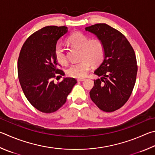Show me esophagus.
Here are the masks:
<instances>
[{
  "label": "esophagus",
  "instance_id": "34e87169",
  "mask_svg": "<svg viewBox=\"0 0 155 155\" xmlns=\"http://www.w3.org/2000/svg\"><path fill=\"white\" fill-rule=\"evenodd\" d=\"M85 80V78H78V79H77L78 81H83Z\"/></svg>",
  "mask_w": 155,
  "mask_h": 155
}]
</instances>
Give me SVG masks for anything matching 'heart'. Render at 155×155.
I'll list each match as a JSON object with an SVG mask.
<instances>
[{
  "label": "heart",
  "mask_w": 155,
  "mask_h": 155,
  "mask_svg": "<svg viewBox=\"0 0 155 155\" xmlns=\"http://www.w3.org/2000/svg\"><path fill=\"white\" fill-rule=\"evenodd\" d=\"M68 42L72 46L81 49V59L78 63L72 64L67 69L66 73L69 77L82 78L85 77L93 65H97L104 58V47L99 39H91L88 36L81 32L72 34L68 38ZM55 56L58 63L65 65L68 62L66 54L62 45L58 44L55 47Z\"/></svg>",
  "instance_id": "b5f03b06"
}]
</instances>
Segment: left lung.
<instances>
[{"instance_id": "obj_1", "label": "left lung", "mask_w": 155, "mask_h": 155, "mask_svg": "<svg viewBox=\"0 0 155 155\" xmlns=\"http://www.w3.org/2000/svg\"><path fill=\"white\" fill-rule=\"evenodd\" d=\"M104 47L105 55L94 74L90 97L100 110L107 112L119 109L127 102L136 83L137 66L134 50L119 31L106 24L86 27Z\"/></svg>"}]
</instances>
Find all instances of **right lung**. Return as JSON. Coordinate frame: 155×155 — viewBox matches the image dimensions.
Instances as JSON below:
<instances>
[{"label":"right lung","mask_w":155,"mask_h":155,"mask_svg":"<svg viewBox=\"0 0 155 155\" xmlns=\"http://www.w3.org/2000/svg\"><path fill=\"white\" fill-rule=\"evenodd\" d=\"M67 32L66 26L44 27L27 38L19 53L18 72L21 89L31 104L45 113L61 108L77 83L70 77L57 84L53 81L58 74L64 75L63 70L58 69L55 47Z\"/></svg>","instance_id":"obj_1"}]
</instances>
